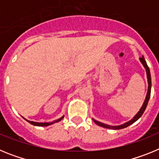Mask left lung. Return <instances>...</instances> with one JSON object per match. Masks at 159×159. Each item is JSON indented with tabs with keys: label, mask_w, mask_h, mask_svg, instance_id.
I'll return each mask as SVG.
<instances>
[{
	"label": "left lung",
	"mask_w": 159,
	"mask_h": 159,
	"mask_svg": "<svg viewBox=\"0 0 159 159\" xmlns=\"http://www.w3.org/2000/svg\"><path fill=\"white\" fill-rule=\"evenodd\" d=\"M139 60H140V62H141V64L143 65V67H144V68H145V69H146V73H147V83H148V88H147V95H146L145 100H144V102H143V106L141 107V108H140L139 111H138V113L136 114L135 116H134V117L132 118V119H130V120H129V121L127 122V123H123V124L118 125V126H111V125L105 124V123H101V122L97 121V120H95V119H92V120H93V121L95 122V123H96V124L98 125V126H99V127H104V128L112 129V130H120V129L126 128V127H128V126L131 125L132 123H134V122L137 121L138 119H139V118L141 117L142 116H143V112L145 111L146 107H147V103H148V101H149V99H150V97H151V72H150V69H149L148 66H147V62H146V60H145V58H144V57H143H143H142L141 58H139Z\"/></svg>",
	"instance_id": "left-lung-1"
}]
</instances>
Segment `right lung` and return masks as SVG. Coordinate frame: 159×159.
I'll list each match as a JSON object with an SVG mask.
<instances>
[{"label":"right lung","instance_id":"right-lung-1","mask_svg":"<svg viewBox=\"0 0 159 159\" xmlns=\"http://www.w3.org/2000/svg\"><path fill=\"white\" fill-rule=\"evenodd\" d=\"M64 116H63L62 117H60V119H57V120H54L53 122H49V123H37V122L30 121V120H28V119H25L24 117L23 118L25 119V120H26V121L29 122V123H31V124L33 125V126H36V127H48V126H50V125H52V124H54V123H58V122L61 121V120L64 119Z\"/></svg>","mask_w":159,"mask_h":159}]
</instances>
